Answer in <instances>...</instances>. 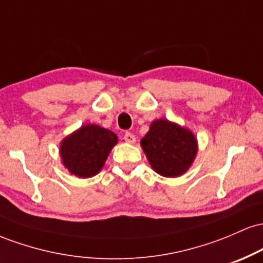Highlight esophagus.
<instances>
[{"label": "esophagus", "instance_id": "34e87169", "mask_svg": "<svg viewBox=\"0 0 263 263\" xmlns=\"http://www.w3.org/2000/svg\"><path fill=\"white\" fill-rule=\"evenodd\" d=\"M123 140L127 142V143H135L136 137L134 134H131V132H126V134L123 135Z\"/></svg>", "mask_w": 263, "mask_h": 263}]
</instances>
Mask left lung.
<instances>
[{
	"label": "left lung",
	"instance_id": "obj_1",
	"mask_svg": "<svg viewBox=\"0 0 263 263\" xmlns=\"http://www.w3.org/2000/svg\"><path fill=\"white\" fill-rule=\"evenodd\" d=\"M149 164L163 177H179L188 171L197 155V138L189 129L168 120H156L141 140Z\"/></svg>",
	"mask_w": 263,
	"mask_h": 263
}]
</instances>
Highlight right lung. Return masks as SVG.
I'll return each mask as SVG.
<instances>
[{
	"mask_svg": "<svg viewBox=\"0 0 263 263\" xmlns=\"http://www.w3.org/2000/svg\"><path fill=\"white\" fill-rule=\"evenodd\" d=\"M116 143L117 136L112 131L98 125H85L62 142L60 156L71 174L90 178L100 172Z\"/></svg>",
	"mask_w": 263,
	"mask_h": 263,
	"instance_id": "obj_1",
	"label": "right lung"
}]
</instances>
